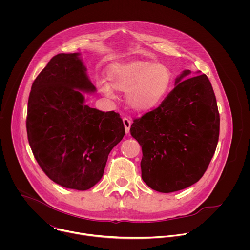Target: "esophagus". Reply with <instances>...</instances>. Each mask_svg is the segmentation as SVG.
<instances>
[{"instance_id": "esophagus-1", "label": "esophagus", "mask_w": 250, "mask_h": 250, "mask_svg": "<svg viewBox=\"0 0 250 250\" xmlns=\"http://www.w3.org/2000/svg\"><path fill=\"white\" fill-rule=\"evenodd\" d=\"M123 124H124V127H125L126 134H129L130 128H131V125H132V121L130 120L129 117H123Z\"/></svg>"}]
</instances>
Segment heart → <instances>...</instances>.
<instances>
[{
  "label": "heart",
  "instance_id": "1",
  "mask_svg": "<svg viewBox=\"0 0 250 250\" xmlns=\"http://www.w3.org/2000/svg\"><path fill=\"white\" fill-rule=\"evenodd\" d=\"M107 79L109 83H100L101 91L107 96H112V88L127 92L129 106L139 111L159 106L172 84V73L167 65L145 61L111 65Z\"/></svg>",
  "mask_w": 250,
  "mask_h": 250
}]
</instances>
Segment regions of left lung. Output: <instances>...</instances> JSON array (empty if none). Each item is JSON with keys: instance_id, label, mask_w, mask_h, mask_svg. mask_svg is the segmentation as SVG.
I'll return each instance as SVG.
<instances>
[{"instance_id": "left-lung-1", "label": "left lung", "mask_w": 250, "mask_h": 250, "mask_svg": "<svg viewBox=\"0 0 250 250\" xmlns=\"http://www.w3.org/2000/svg\"><path fill=\"white\" fill-rule=\"evenodd\" d=\"M155 109L135 118L131 135L142 146V178L152 189L173 192L198 182L214 156L219 112L205 74L181 81Z\"/></svg>"}]
</instances>
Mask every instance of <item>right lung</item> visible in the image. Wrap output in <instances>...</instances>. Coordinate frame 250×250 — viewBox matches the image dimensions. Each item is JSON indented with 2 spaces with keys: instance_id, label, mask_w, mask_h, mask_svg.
<instances>
[{
  "instance_id": "add662e5",
  "label": "right lung",
  "mask_w": 250,
  "mask_h": 250,
  "mask_svg": "<svg viewBox=\"0 0 250 250\" xmlns=\"http://www.w3.org/2000/svg\"><path fill=\"white\" fill-rule=\"evenodd\" d=\"M78 53L52 58L33 83L27 134L36 162L55 183L85 190L102 178L111 149L125 128L119 113L84 105L80 90L93 92Z\"/></svg>"
}]
</instances>
